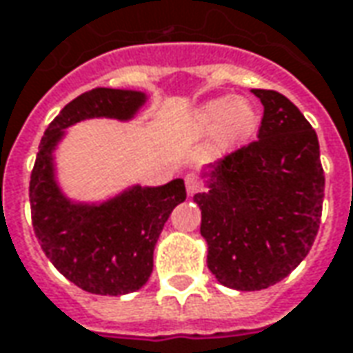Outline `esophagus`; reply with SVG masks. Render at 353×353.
Listing matches in <instances>:
<instances>
[{
  "label": "esophagus",
  "mask_w": 353,
  "mask_h": 353,
  "mask_svg": "<svg viewBox=\"0 0 353 353\" xmlns=\"http://www.w3.org/2000/svg\"><path fill=\"white\" fill-rule=\"evenodd\" d=\"M184 182H186V192L190 194V196L202 190V181H200V176H198V174H194V172L186 174Z\"/></svg>",
  "instance_id": "esophagus-1"
}]
</instances>
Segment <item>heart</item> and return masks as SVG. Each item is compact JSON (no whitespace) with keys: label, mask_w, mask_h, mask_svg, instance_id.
<instances>
[{"label":"heart","mask_w":353,"mask_h":353,"mask_svg":"<svg viewBox=\"0 0 353 353\" xmlns=\"http://www.w3.org/2000/svg\"><path fill=\"white\" fill-rule=\"evenodd\" d=\"M259 120V110L252 103L223 94L205 101L194 110L190 130L200 138L217 134L221 149H235L254 134Z\"/></svg>","instance_id":"heart-1"}]
</instances>
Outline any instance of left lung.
Returning <instances> with one entry per match:
<instances>
[{"label": "left lung", "instance_id": "1", "mask_svg": "<svg viewBox=\"0 0 353 353\" xmlns=\"http://www.w3.org/2000/svg\"><path fill=\"white\" fill-rule=\"evenodd\" d=\"M264 106L259 139L202 169L194 196L208 268L219 283L259 292L290 276L313 247L325 198L319 138L281 93L252 89Z\"/></svg>", "mask_w": 353, "mask_h": 353}]
</instances>
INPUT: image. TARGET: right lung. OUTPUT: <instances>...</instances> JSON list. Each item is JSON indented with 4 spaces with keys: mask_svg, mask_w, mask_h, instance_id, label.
<instances>
[{
    "mask_svg": "<svg viewBox=\"0 0 353 353\" xmlns=\"http://www.w3.org/2000/svg\"><path fill=\"white\" fill-rule=\"evenodd\" d=\"M148 99L132 89H91L61 108L40 141L28 188L32 227L50 262L89 293L126 295L148 283L157 239L186 188L174 179L163 186L132 184L101 202L73 200L58 182L56 149L68 128L91 118L128 122Z\"/></svg>",
    "mask_w": 353,
    "mask_h": 353,
    "instance_id": "right-lung-1",
    "label": "right lung"
}]
</instances>
